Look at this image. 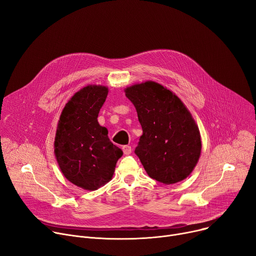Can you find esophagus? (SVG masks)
Here are the masks:
<instances>
[{
  "mask_svg": "<svg viewBox=\"0 0 256 256\" xmlns=\"http://www.w3.org/2000/svg\"><path fill=\"white\" fill-rule=\"evenodd\" d=\"M122 150H124V153L126 156H128V154H130V153H132V147L128 146V145L122 146Z\"/></svg>",
  "mask_w": 256,
  "mask_h": 256,
  "instance_id": "esophagus-1",
  "label": "esophagus"
}]
</instances>
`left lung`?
<instances>
[{
  "label": "left lung",
  "mask_w": 256,
  "mask_h": 256,
  "mask_svg": "<svg viewBox=\"0 0 256 256\" xmlns=\"http://www.w3.org/2000/svg\"><path fill=\"white\" fill-rule=\"evenodd\" d=\"M124 92L143 130L134 153L148 176L166 185L186 179L202 151L200 130L190 110L172 90L156 81L134 83Z\"/></svg>",
  "instance_id": "1"
}]
</instances>
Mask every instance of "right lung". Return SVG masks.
Wrapping results in <instances>:
<instances>
[{"label": "right lung", "mask_w": 256, "mask_h": 256, "mask_svg": "<svg viewBox=\"0 0 256 256\" xmlns=\"http://www.w3.org/2000/svg\"><path fill=\"white\" fill-rule=\"evenodd\" d=\"M108 92L105 85L82 88L68 100L58 122L54 156L58 166L66 180L85 190L108 183L124 154L98 122Z\"/></svg>", "instance_id": "1"}]
</instances>
